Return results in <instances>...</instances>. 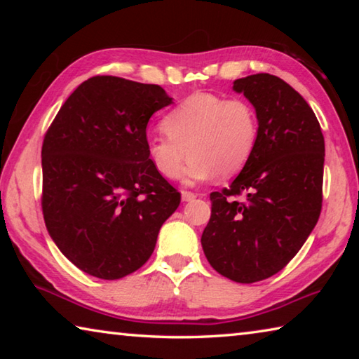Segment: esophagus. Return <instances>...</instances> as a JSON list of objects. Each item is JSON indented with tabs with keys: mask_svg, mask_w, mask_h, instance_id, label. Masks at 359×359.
<instances>
[{
	"mask_svg": "<svg viewBox=\"0 0 359 359\" xmlns=\"http://www.w3.org/2000/svg\"><path fill=\"white\" fill-rule=\"evenodd\" d=\"M194 198H196V194H194V193H191V191H182V199H184V201L190 203V201H193Z\"/></svg>",
	"mask_w": 359,
	"mask_h": 359,
	"instance_id": "34e87169",
	"label": "esophagus"
}]
</instances>
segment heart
I'll list each match as a JSON object with an SVG mask.
<instances>
[{"instance_id": "1", "label": "heart", "mask_w": 359, "mask_h": 359, "mask_svg": "<svg viewBox=\"0 0 359 359\" xmlns=\"http://www.w3.org/2000/svg\"><path fill=\"white\" fill-rule=\"evenodd\" d=\"M166 136L149 137L147 160L165 179H177L185 158L187 184L229 179L250 161L258 144V115L250 102L196 93L174 107L163 120ZM187 154H185L184 151Z\"/></svg>"}]
</instances>
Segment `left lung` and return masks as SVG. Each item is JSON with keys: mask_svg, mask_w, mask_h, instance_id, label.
<instances>
[{"mask_svg": "<svg viewBox=\"0 0 359 359\" xmlns=\"http://www.w3.org/2000/svg\"><path fill=\"white\" fill-rule=\"evenodd\" d=\"M233 88L257 111L258 144L233 184L210 193L201 244L218 274L253 283L282 271L318 222L325 137L312 107L280 77L261 72Z\"/></svg>", "mask_w": 359, "mask_h": 359, "instance_id": "1", "label": "left lung"}]
</instances>
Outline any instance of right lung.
Segmentation results:
<instances>
[{
  "mask_svg": "<svg viewBox=\"0 0 359 359\" xmlns=\"http://www.w3.org/2000/svg\"><path fill=\"white\" fill-rule=\"evenodd\" d=\"M160 85L95 76L79 85L42 142V215L66 258L117 280L145 264L180 193L147 160V123L171 104Z\"/></svg>",
  "mask_w": 359,
  "mask_h": 359,
  "instance_id": "add662e5",
  "label": "right lung"
}]
</instances>
